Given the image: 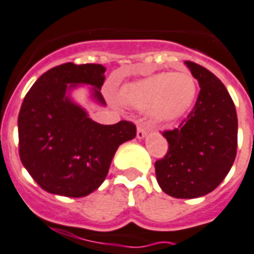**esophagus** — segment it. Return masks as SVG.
Wrapping results in <instances>:
<instances>
[{
  "instance_id": "obj_1",
  "label": "esophagus",
  "mask_w": 254,
  "mask_h": 254,
  "mask_svg": "<svg viewBox=\"0 0 254 254\" xmlns=\"http://www.w3.org/2000/svg\"><path fill=\"white\" fill-rule=\"evenodd\" d=\"M147 133H148L147 127H146L143 124L138 125V127H137V138H138V139H143V138L147 135Z\"/></svg>"
}]
</instances>
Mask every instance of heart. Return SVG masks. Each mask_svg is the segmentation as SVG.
Wrapping results in <instances>:
<instances>
[{
    "mask_svg": "<svg viewBox=\"0 0 254 254\" xmlns=\"http://www.w3.org/2000/svg\"><path fill=\"white\" fill-rule=\"evenodd\" d=\"M197 84L188 70L155 73L131 80L120 88L119 98L125 106L148 111L158 123H174L190 111Z\"/></svg>",
    "mask_w": 254,
    "mask_h": 254,
    "instance_id": "heart-1",
    "label": "heart"
}]
</instances>
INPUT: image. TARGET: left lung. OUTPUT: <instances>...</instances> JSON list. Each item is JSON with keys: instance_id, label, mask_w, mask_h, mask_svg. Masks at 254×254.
I'll return each instance as SVG.
<instances>
[{"instance_id": "1", "label": "left lung", "mask_w": 254, "mask_h": 254, "mask_svg": "<svg viewBox=\"0 0 254 254\" xmlns=\"http://www.w3.org/2000/svg\"><path fill=\"white\" fill-rule=\"evenodd\" d=\"M198 80V99L179 129L163 133L168 151L155 162L162 190L175 198H198L224 180L236 158L238 116L227 88L210 70L185 61Z\"/></svg>"}]
</instances>
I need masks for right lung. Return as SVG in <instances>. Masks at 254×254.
<instances>
[{
	"label": "right lung",
	"mask_w": 254,
	"mask_h": 254,
	"mask_svg": "<svg viewBox=\"0 0 254 254\" xmlns=\"http://www.w3.org/2000/svg\"><path fill=\"white\" fill-rule=\"evenodd\" d=\"M106 67L66 63L44 73L27 92L19 116V156L45 191L79 198L96 190L121 143L135 137V125H102L90 119L71 92L90 86V98L107 106L102 86Z\"/></svg>",
	"instance_id": "add662e5"
}]
</instances>
